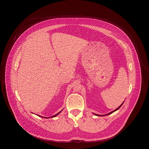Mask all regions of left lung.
I'll list each match as a JSON object with an SVG mask.
<instances>
[{
    "label": "left lung",
    "mask_w": 149,
    "mask_h": 149,
    "mask_svg": "<svg viewBox=\"0 0 149 149\" xmlns=\"http://www.w3.org/2000/svg\"><path fill=\"white\" fill-rule=\"evenodd\" d=\"M124 103V102H123ZM123 103L120 105V106L119 107H118L116 109H115V110H114L113 111H112V112H110V113H109L106 114H105V115H99V114H95V113H93L94 115H95V116H107V115H109V114H110L112 113L113 112H115L116 111H117V110H118L120 108V107L122 106V104H123Z\"/></svg>",
    "instance_id": "obj_1"
}]
</instances>
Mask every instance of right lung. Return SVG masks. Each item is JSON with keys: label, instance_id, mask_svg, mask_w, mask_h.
Returning <instances> with one entry per match:
<instances>
[{"label": "right lung", "instance_id": "1", "mask_svg": "<svg viewBox=\"0 0 149 149\" xmlns=\"http://www.w3.org/2000/svg\"><path fill=\"white\" fill-rule=\"evenodd\" d=\"M62 111H61L60 112H59L58 113H57L56 114H55V115H54V116H52V117H56V116L57 115H58V114L60 113ZM37 116H38L39 117H43V118H50V117H42V116H40V115H37Z\"/></svg>", "mask_w": 149, "mask_h": 149}]
</instances>
